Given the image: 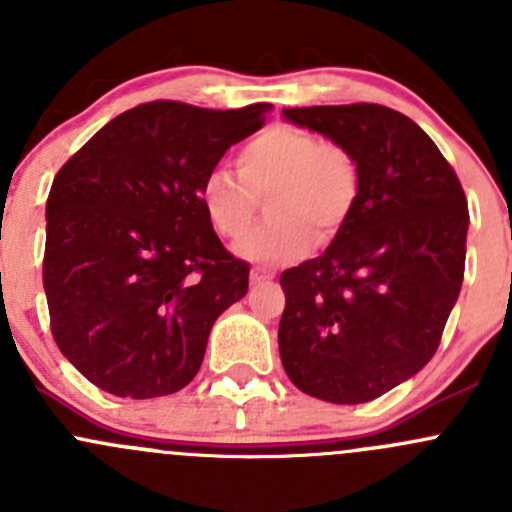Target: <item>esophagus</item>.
<instances>
[{
	"instance_id": "esophagus-1",
	"label": "esophagus",
	"mask_w": 512,
	"mask_h": 512,
	"mask_svg": "<svg viewBox=\"0 0 512 512\" xmlns=\"http://www.w3.org/2000/svg\"><path fill=\"white\" fill-rule=\"evenodd\" d=\"M265 280H272V272L260 270V267H252V272H250L252 285H257V282H265Z\"/></svg>"
}]
</instances>
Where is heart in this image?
<instances>
[{
	"instance_id": "1",
	"label": "heart",
	"mask_w": 512,
	"mask_h": 512,
	"mask_svg": "<svg viewBox=\"0 0 512 512\" xmlns=\"http://www.w3.org/2000/svg\"><path fill=\"white\" fill-rule=\"evenodd\" d=\"M237 176L213 168L198 190L210 227L230 242L247 235L267 200V223L240 252L277 262L302 255L309 242H329L349 223L359 198V168L347 148L297 126H272L237 153Z\"/></svg>"
}]
</instances>
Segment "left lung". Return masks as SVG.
Segmentation results:
<instances>
[{"label":"left lung","instance_id":"obj_1","mask_svg":"<svg viewBox=\"0 0 512 512\" xmlns=\"http://www.w3.org/2000/svg\"><path fill=\"white\" fill-rule=\"evenodd\" d=\"M282 116L347 148L359 168L349 223L322 255L280 277L282 366L314 399L374 401L441 344L466 270V193L436 143L394 108L349 103Z\"/></svg>","mask_w":512,"mask_h":512}]
</instances>
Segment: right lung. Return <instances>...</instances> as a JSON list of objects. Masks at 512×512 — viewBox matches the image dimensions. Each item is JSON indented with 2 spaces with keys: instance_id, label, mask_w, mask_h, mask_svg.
I'll return each mask as SVG.
<instances>
[{
  "instance_id": "obj_1",
  "label": "right lung",
  "mask_w": 512,
  "mask_h": 512,
  "mask_svg": "<svg viewBox=\"0 0 512 512\" xmlns=\"http://www.w3.org/2000/svg\"><path fill=\"white\" fill-rule=\"evenodd\" d=\"M267 111L141 103L56 173L44 247L51 334L98 389L153 399L188 386L215 319L247 294L250 265L225 250L198 190Z\"/></svg>"
}]
</instances>
